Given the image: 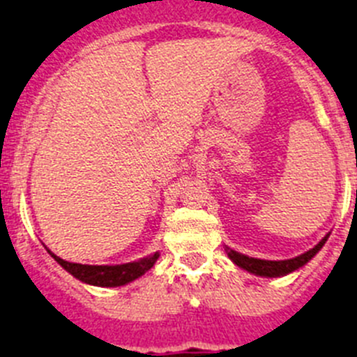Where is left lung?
Instances as JSON below:
<instances>
[{
	"label": "left lung",
	"mask_w": 357,
	"mask_h": 357,
	"mask_svg": "<svg viewBox=\"0 0 357 357\" xmlns=\"http://www.w3.org/2000/svg\"><path fill=\"white\" fill-rule=\"evenodd\" d=\"M327 238H329V236H326V238L318 243L317 247L311 248V250H307L305 254L298 255V257H293V259H286V261L255 259V257H248V255H243L236 250H227V254H229L230 259L234 261L239 268H243V270H247V272L254 273V275L280 277V275H286V273L295 272V270H298V268L304 266L307 261L313 259L314 255L318 254V250H320V248L326 245Z\"/></svg>",
	"instance_id": "8db88e82"
}]
</instances>
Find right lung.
Segmentation results:
<instances>
[{
  "label": "right lung",
  "mask_w": 357,
  "mask_h": 357,
  "mask_svg": "<svg viewBox=\"0 0 357 357\" xmlns=\"http://www.w3.org/2000/svg\"><path fill=\"white\" fill-rule=\"evenodd\" d=\"M50 254L73 277H77L78 280L87 282V284L103 286V288H114V286L128 284V282L135 280L137 277L144 275L155 264V261L159 259V254H153L141 261H134V263L116 264V266H94V264L69 263V261L61 259L53 252H50Z\"/></svg>",
  "instance_id": "1"
}]
</instances>
